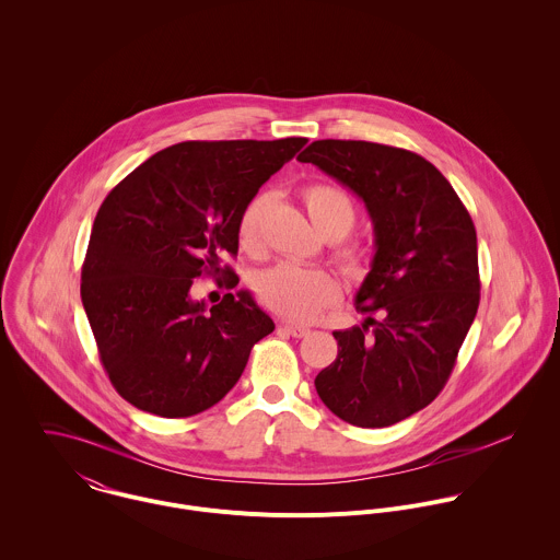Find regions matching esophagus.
<instances>
[{
  "mask_svg": "<svg viewBox=\"0 0 560 560\" xmlns=\"http://www.w3.org/2000/svg\"><path fill=\"white\" fill-rule=\"evenodd\" d=\"M280 329L287 331V334L293 336V338H304V336L311 334V327H306V325H295V323H282Z\"/></svg>",
  "mask_w": 560,
  "mask_h": 560,
  "instance_id": "1",
  "label": "esophagus"
}]
</instances>
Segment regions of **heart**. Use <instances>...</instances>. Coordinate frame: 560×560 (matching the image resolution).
Returning <instances> with one entry per match:
<instances>
[{"instance_id": "obj_1", "label": "heart", "mask_w": 560, "mask_h": 560, "mask_svg": "<svg viewBox=\"0 0 560 560\" xmlns=\"http://www.w3.org/2000/svg\"><path fill=\"white\" fill-rule=\"evenodd\" d=\"M302 198L313 224L325 240H342L353 231L358 213L351 196L342 187L334 183H313L302 191ZM269 207L271 194L260 191L249 198L241 211L237 237L247 252H254L260 245V229ZM336 260L347 276L362 278L369 273L371 252L360 243H342L336 249ZM254 287L265 308L289 320L315 319L340 295L331 273L293 262H280L265 269L258 273Z\"/></svg>"}]
</instances>
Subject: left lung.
I'll return each instance as SVG.
<instances>
[{
  "instance_id": "obj_1",
  "label": "left lung",
  "mask_w": 560,
  "mask_h": 560,
  "mask_svg": "<svg viewBox=\"0 0 560 560\" xmlns=\"http://www.w3.org/2000/svg\"><path fill=\"white\" fill-rule=\"evenodd\" d=\"M298 160L362 198L375 233L371 271L355 295L369 317L334 331L338 355L317 375V393L349 424L390 427L442 393L477 317L472 218L444 174L405 149L317 140Z\"/></svg>"
}]
</instances>
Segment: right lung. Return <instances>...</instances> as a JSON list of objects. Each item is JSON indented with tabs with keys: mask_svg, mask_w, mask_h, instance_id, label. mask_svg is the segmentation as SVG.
<instances>
[{
	"mask_svg": "<svg viewBox=\"0 0 560 560\" xmlns=\"http://www.w3.org/2000/svg\"><path fill=\"white\" fill-rule=\"evenodd\" d=\"M180 142L125 176L103 200L81 267V302L118 395L142 411L187 418L240 382L252 347L273 331L249 291L207 311L189 289L209 273L235 289L243 207L306 144Z\"/></svg>",
	"mask_w": 560,
	"mask_h": 560,
	"instance_id": "add662e5",
	"label": "right lung"
}]
</instances>
